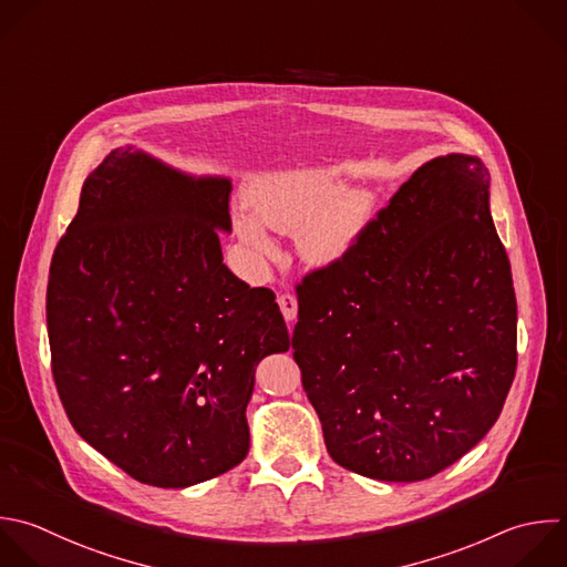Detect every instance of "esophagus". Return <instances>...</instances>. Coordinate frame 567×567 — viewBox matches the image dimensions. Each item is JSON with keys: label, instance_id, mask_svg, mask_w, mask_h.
I'll return each instance as SVG.
<instances>
[{"label": "esophagus", "instance_id": "esophagus-1", "mask_svg": "<svg viewBox=\"0 0 567 567\" xmlns=\"http://www.w3.org/2000/svg\"><path fill=\"white\" fill-rule=\"evenodd\" d=\"M277 303H279V308H281V315L286 317V321H288V323H295V319H297V297L290 295V292H286V295H279Z\"/></svg>", "mask_w": 567, "mask_h": 567}]
</instances>
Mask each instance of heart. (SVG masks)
Returning a JSON list of instances; mask_svg holds the SVG:
<instances>
[{
	"label": "heart",
	"instance_id": "obj_1",
	"mask_svg": "<svg viewBox=\"0 0 567 567\" xmlns=\"http://www.w3.org/2000/svg\"><path fill=\"white\" fill-rule=\"evenodd\" d=\"M248 210L237 217L241 241L261 259L277 246L268 230L299 235V255L315 268L339 264L354 248L370 221L372 199L365 190H348L339 171L301 166L275 171L257 179Z\"/></svg>",
	"mask_w": 567,
	"mask_h": 567
}]
</instances>
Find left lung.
Listing matches in <instances>:
<instances>
[{
	"mask_svg": "<svg viewBox=\"0 0 567 567\" xmlns=\"http://www.w3.org/2000/svg\"><path fill=\"white\" fill-rule=\"evenodd\" d=\"M297 297L295 361L341 467L423 481L498 419L516 370V299L478 157L416 168Z\"/></svg>",
	"mask_w": 567,
	"mask_h": 567,
	"instance_id": "8db88e82",
	"label": "left lung"
}]
</instances>
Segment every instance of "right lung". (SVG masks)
Here are the masks:
<instances>
[{"label":"right lung","instance_id":"add662e5","mask_svg":"<svg viewBox=\"0 0 567 567\" xmlns=\"http://www.w3.org/2000/svg\"><path fill=\"white\" fill-rule=\"evenodd\" d=\"M230 179L122 146L86 177L47 290L64 410L109 461L157 487L239 465L257 363L290 348L268 288L224 264Z\"/></svg>","mask_w":567,"mask_h":567}]
</instances>
